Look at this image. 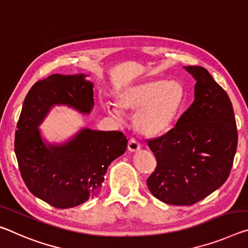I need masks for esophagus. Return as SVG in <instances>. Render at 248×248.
I'll use <instances>...</instances> for the list:
<instances>
[{
    "label": "esophagus",
    "mask_w": 248,
    "mask_h": 248,
    "mask_svg": "<svg viewBox=\"0 0 248 248\" xmlns=\"http://www.w3.org/2000/svg\"><path fill=\"white\" fill-rule=\"evenodd\" d=\"M128 150L130 151V152H132V153L138 152L140 150V144H139L138 141L135 140V139L129 140V142H128Z\"/></svg>",
    "instance_id": "1"
}]
</instances>
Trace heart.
<instances>
[{
	"instance_id": "heart-1",
	"label": "heart",
	"mask_w": 248,
	"mask_h": 248,
	"mask_svg": "<svg viewBox=\"0 0 248 248\" xmlns=\"http://www.w3.org/2000/svg\"><path fill=\"white\" fill-rule=\"evenodd\" d=\"M186 101V92L178 81L148 80L128 86L117 95V106L123 112H136L135 129L145 137H161L174 128ZM109 116L120 112L106 106Z\"/></svg>"
}]
</instances>
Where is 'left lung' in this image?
Returning a JSON list of instances; mask_svg holds the SVG:
<instances>
[{
	"label": "left lung",
	"mask_w": 248,
	"mask_h": 248,
	"mask_svg": "<svg viewBox=\"0 0 248 248\" xmlns=\"http://www.w3.org/2000/svg\"><path fill=\"white\" fill-rule=\"evenodd\" d=\"M194 78V101L175 127L150 140L156 168L147 180L153 196L192 205L221 187L230 175L237 130L229 96L205 68L183 66Z\"/></svg>",
	"instance_id": "1"
}]
</instances>
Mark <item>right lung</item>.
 <instances>
[{"label":"right lung","instance_id":"obj_1","mask_svg":"<svg viewBox=\"0 0 248 248\" xmlns=\"http://www.w3.org/2000/svg\"><path fill=\"white\" fill-rule=\"evenodd\" d=\"M88 75H50L30 89L15 132V155L26 186L57 209L87 202L99 192L109 164L123 155L128 140L120 131L81 127L60 142L47 140L39 125L56 106L90 115L93 82Z\"/></svg>","mask_w":248,"mask_h":248}]
</instances>
